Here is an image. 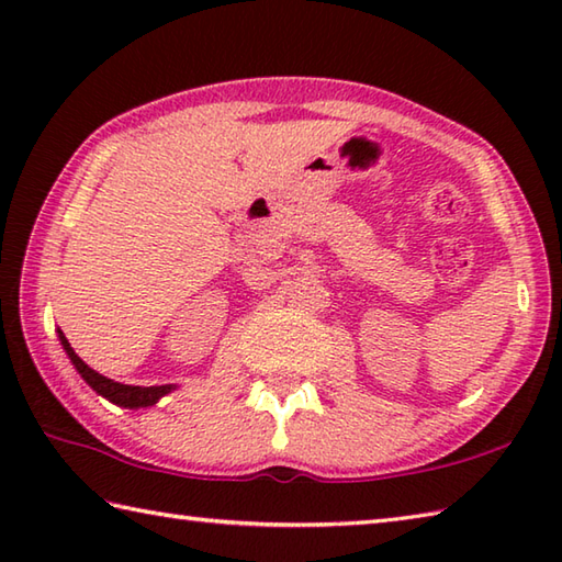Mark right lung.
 Listing matches in <instances>:
<instances>
[{
	"label": "right lung",
	"mask_w": 562,
	"mask_h": 562,
	"mask_svg": "<svg viewBox=\"0 0 562 562\" xmlns=\"http://www.w3.org/2000/svg\"><path fill=\"white\" fill-rule=\"evenodd\" d=\"M57 338L59 345H63V350L67 352L69 362L75 364L77 372L81 374V379L87 381V384L103 396L105 401H111L115 405H121V408H149V405L159 403L166 393H171L176 389V384H164V386H130V384H121V381H113L109 376L99 374L97 369H91L87 362L81 360V357L71 348L69 340L65 338V333L57 328Z\"/></svg>",
	"instance_id": "right-lung-1"
}]
</instances>
